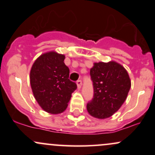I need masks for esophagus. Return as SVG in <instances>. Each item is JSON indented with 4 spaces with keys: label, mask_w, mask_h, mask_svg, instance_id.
<instances>
[{
    "label": "esophagus",
    "mask_w": 155,
    "mask_h": 155,
    "mask_svg": "<svg viewBox=\"0 0 155 155\" xmlns=\"http://www.w3.org/2000/svg\"><path fill=\"white\" fill-rule=\"evenodd\" d=\"M77 86H78V88H81V86H82V81H81V80H79V81H78L77 82Z\"/></svg>",
    "instance_id": "34e87169"
}]
</instances>
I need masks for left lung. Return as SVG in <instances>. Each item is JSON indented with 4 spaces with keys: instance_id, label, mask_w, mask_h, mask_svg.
<instances>
[{
    "instance_id": "1",
    "label": "left lung",
    "mask_w": 155,
    "mask_h": 155,
    "mask_svg": "<svg viewBox=\"0 0 155 155\" xmlns=\"http://www.w3.org/2000/svg\"><path fill=\"white\" fill-rule=\"evenodd\" d=\"M90 74L94 98L87 104V110L97 119L110 117L126 100L131 87L129 74L123 66L114 61L94 63Z\"/></svg>"
}]
</instances>
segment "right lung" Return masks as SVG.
I'll use <instances>...</instances> for the list:
<instances>
[{
	"label": "right lung",
	"mask_w": 155,
	"mask_h": 155,
	"mask_svg": "<svg viewBox=\"0 0 155 155\" xmlns=\"http://www.w3.org/2000/svg\"><path fill=\"white\" fill-rule=\"evenodd\" d=\"M64 58L65 55L55 51L47 52L36 58L31 69L33 94L40 107L49 114L64 112L77 88L76 83L69 79V69Z\"/></svg>",
	"instance_id": "1"
}]
</instances>
